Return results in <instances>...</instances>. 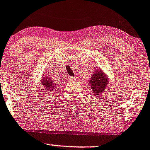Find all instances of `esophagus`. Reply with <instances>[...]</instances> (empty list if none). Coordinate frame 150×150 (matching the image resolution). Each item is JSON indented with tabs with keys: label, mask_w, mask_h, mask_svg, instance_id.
I'll use <instances>...</instances> for the list:
<instances>
[{
	"label": "esophagus",
	"mask_w": 150,
	"mask_h": 150,
	"mask_svg": "<svg viewBox=\"0 0 150 150\" xmlns=\"http://www.w3.org/2000/svg\"><path fill=\"white\" fill-rule=\"evenodd\" d=\"M68 80L71 81V82H74V81H76V78L71 77V76H68Z\"/></svg>",
	"instance_id": "esophagus-1"
}]
</instances>
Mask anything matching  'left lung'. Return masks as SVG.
I'll return each instance as SVG.
<instances>
[{
  "label": "left lung",
  "instance_id": "8db88e82",
  "mask_svg": "<svg viewBox=\"0 0 150 150\" xmlns=\"http://www.w3.org/2000/svg\"><path fill=\"white\" fill-rule=\"evenodd\" d=\"M88 84L91 85V88L94 95L99 96L103 93L108 87L109 84V78L102 69H97V71H94L92 76L90 78Z\"/></svg>",
  "mask_w": 150,
  "mask_h": 150
}]
</instances>
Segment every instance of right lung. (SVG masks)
Masks as SVG:
<instances>
[{
  "instance_id": "1",
  "label": "right lung",
  "mask_w": 150,
  "mask_h": 150,
  "mask_svg": "<svg viewBox=\"0 0 150 150\" xmlns=\"http://www.w3.org/2000/svg\"><path fill=\"white\" fill-rule=\"evenodd\" d=\"M40 85H42L46 91H54L57 88V84L55 83L50 76H42L40 80Z\"/></svg>"
}]
</instances>
